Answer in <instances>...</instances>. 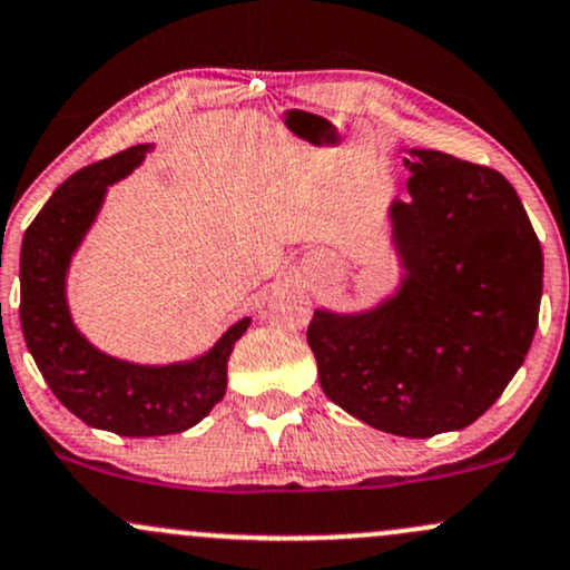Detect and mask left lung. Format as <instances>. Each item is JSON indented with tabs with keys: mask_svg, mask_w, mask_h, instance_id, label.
Segmentation results:
<instances>
[{
	"mask_svg": "<svg viewBox=\"0 0 570 570\" xmlns=\"http://www.w3.org/2000/svg\"><path fill=\"white\" fill-rule=\"evenodd\" d=\"M409 197L386 205L397 281L360 311L316 308L324 395L381 433L473 424L522 367L539 327L543 254L514 186L490 167L409 148Z\"/></svg>",
	"mask_w": 570,
	"mask_h": 570,
	"instance_id": "left-lung-1",
	"label": "left lung"
}]
</instances>
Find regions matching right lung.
Listing matches in <instances>:
<instances>
[{
	"label": "right lung",
	"mask_w": 570,
	"mask_h": 570,
	"mask_svg": "<svg viewBox=\"0 0 570 570\" xmlns=\"http://www.w3.org/2000/svg\"><path fill=\"white\" fill-rule=\"evenodd\" d=\"M154 142L83 167L42 205L21 243V330L42 379L65 409L94 430L127 438L184 433L227 392V362L252 327L240 318L203 354L146 365L102 352L80 333L67 299L72 256L102 210L112 184L142 165Z\"/></svg>",
	"instance_id": "obj_1"
}]
</instances>
